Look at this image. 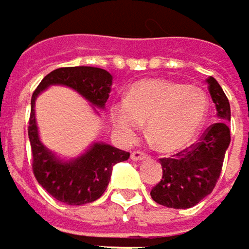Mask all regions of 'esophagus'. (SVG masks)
<instances>
[{"mask_svg":"<svg viewBox=\"0 0 249 249\" xmlns=\"http://www.w3.org/2000/svg\"><path fill=\"white\" fill-rule=\"evenodd\" d=\"M148 157V154H145V153H142V151H132L131 153V159L134 160V161H141V160H145Z\"/></svg>","mask_w":249,"mask_h":249,"instance_id":"esophagus-1","label":"esophagus"}]
</instances>
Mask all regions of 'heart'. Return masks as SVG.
I'll return each mask as SVG.
<instances>
[{"label": "heart", "instance_id": "heart-1", "mask_svg": "<svg viewBox=\"0 0 249 249\" xmlns=\"http://www.w3.org/2000/svg\"><path fill=\"white\" fill-rule=\"evenodd\" d=\"M209 111L206 92L193 85L164 79L135 82L125 95L124 104L111 109L115 128L131 138L140 124L161 153H177L187 147L200 131Z\"/></svg>", "mask_w": 249, "mask_h": 249}]
</instances>
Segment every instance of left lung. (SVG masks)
Listing matches in <instances>:
<instances>
[{"label": "left lung", "instance_id": "8db88e82", "mask_svg": "<svg viewBox=\"0 0 249 249\" xmlns=\"http://www.w3.org/2000/svg\"><path fill=\"white\" fill-rule=\"evenodd\" d=\"M208 83L221 121L208 126L190 147L169 159H160L163 176L150 195L163 206L193 208L213 190L219 180L231 142V131L226 125V121H231V107L221 85L212 76L208 77Z\"/></svg>", "mask_w": 249, "mask_h": 249}]
</instances>
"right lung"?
I'll use <instances>...</instances> for the list:
<instances>
[{"mask_svg":"<svg viewBox=\"0 0 249 249\" xmlns=\"http://www.w3.org/2000/svg\"><path fill=\"white\" fill-rule=\"evenodd\" d=\"M50 85L71 86L95 107L105 108L112 76L104 69L92 66L59 68L43 77L31 96L28 138L31 145V169L36 180L59 202L66 205L90 203L99 199L107 190L112 166L128 160L129 153L108 144L96 142L75 161H59L40 142L34 118V101L37 95Z\"/></svg>","mask_w":249,"mask_h":249,"instance_id":"add662e5","label":"right lung"}]
</instances>
